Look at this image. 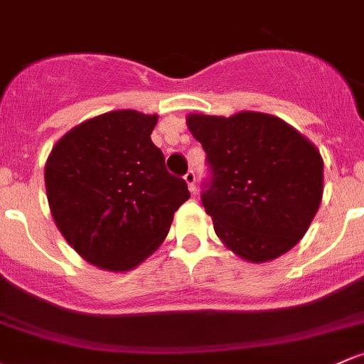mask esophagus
<instances>
[{"instance_id": "esophagus-1", "label": "esophagus", "mask_w": 364, "mask_h": 364, "mask_svg": "<svg viewBox=\"0 0 364 364\" xmlns=\"http://www.w3.org/2000/svg\"><path fill=\"white\" fill-rule=\"evenodd\" d=\"M185 181H186V185H188L190 192H195V188H197V186H195V183H197V176H195L193 171L186 172V174H185Z\"/></svg>"}]
</instances>
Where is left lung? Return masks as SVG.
<instances>
[{
    "label": "left lung",
    "instance_id": "1",
    "mask_svg": "<svg viewBox=\"0 0 364 364\" xmlns=\"http://www.w3.org/2000/svg\"><path fill=\"white\" fill-rule=\"evenodd\" d=\"M186 125L208 153L211 181L202 204L221 242L251 263L296 246L323 198L319 150L267 113H190Z\"/></svg>",
    "mask_w": 364,
    "mask_h": 364
}]
</instances>
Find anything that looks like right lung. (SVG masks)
Masks as SVG:
<instances>
[{
    "label": "right lung",
    "instance_id": "obj_1",
    "mask_svg": "<svg viewBox=\"0 0 364 364\" xmlns=\"http://www.w3.org/2000/svg\"><path fill=\"white\" fill-rule=\"evenodd\" d=\"M156 114L118 109L64 134L45 164L50 213L68 244L109 272L136 269L164 242L185 179L151 143Z\"/></svg>",
    "mask_w": 364,
    "mask_h": 364
}]
</instances>
